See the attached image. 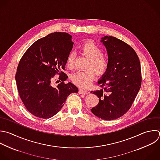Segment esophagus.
Listing matches in <instances>:
<instances>
[{
	"instance_id": "34e87169",
	"label": "esophagus",
	"mask_w": 160,
	"mask_h": 160,
	"mask_svg": "<svg viewBox=\"0 0 160 160\" xmlns=\"http://www.w3.org/2000/svg\"><path fill=\"white\" fill-rule=\"evenodd\" d=\"M79 93L81 94H84V95H87V94H88V92L87 91H84V90H82V89H79Z\"/></svg>"
}]
</instances>
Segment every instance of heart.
I'll list each match as a JSON object with an SVG mask.
<instances>
[{"label":"heart","instance_id":"b5f03b06","mask_svg":"<svg viewBox=\"0 0 160 160\" xmlns=\"http://www.w3.org/2000/svg\"><path fill=\"white\" fill-rule=\"evenodd\" d=\"M80 52L89 59L87 68H91L97 74H102L108 68V59L102 55L101 49L93 42H86L80 48ZM74 59V53H70L67 58L66 65L71 68L73 66ZM94 78L92 69L77 71L71 76V81L74 84L81 88H86L90 86Z\"/></svg>","mask_w":160,"mask_h":160}]
</instances>
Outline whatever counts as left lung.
<instances>
[{"instance_id":"1","label":"left lung","mask_w":160,"mask_h":160,"mask_svg":"<svg viewBox=\"0 0 160 160\" xmlns=\"http://www.w3.org/2000/svg\"><path fill=\"white\" fill-rule=\"evenodd\" d=\"M108 56V68L98 84L102 89L91 93L99 98V103L91 111L104 120L123 116L131 108L141 85L139 59L128 44L112 36L101 38Z\"/></svg>"}]
</instances>
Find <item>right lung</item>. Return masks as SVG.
<instances>
[{"label":"right lung","mask_w":160,"mask_h":160,"mask_svg":"<svg viewBox=\"0 0 160 160\" xmlns=\"http://www.w3.org/2000/svg\"><path fill=\"white\" fill-rule=\"evenodd\" d=\"M73 44L70 34L56 32L36 41L22 57L16 74V84L24 106L35 116L52 117L69 94L78 92L72 82L64 83L68 76L61 71L65 68ZM56 73L62 75L59 78L62 82L53 87L50 79Z\"/></svg>","instance_id":"obj_1"}]
</instances>
